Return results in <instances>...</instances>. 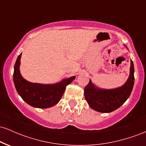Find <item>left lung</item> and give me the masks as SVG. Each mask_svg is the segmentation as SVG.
Masks as SVG:
<instances>
[{"label":"left lung","mask_w":146,"mask_h":146,"mask_svg":"<svg viewBox=\"0 0 146 146\" xmlns=\"http://www.w3.org/2000/svg\"><path fill=\"white\" fill-rule=\"evenodd\" d=\"M134 72L133 62L130 60L128 79L123 86L113 89H102L90 80L84 88V97L90 108L100 113H110L119 108L128 100L133 88Z\"/></svg>","instance_id":"obj_1"}]
</instances>
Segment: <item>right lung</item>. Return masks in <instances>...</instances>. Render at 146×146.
I'll return each mask as SVG.
<instances>
[{
  "mask_svg": "<svg viewBox=\"0 0 146 146\" xmlns=\"http://www.w3.org/2000/svg\"><path fill=\"white\" fill-rule=\"evenodd\" d=\"M22 53L18 56L14 65V82L18 95L27 104L39 108H47L59 102L66 86L75 80V76L64 79L53 84L32 83L23 78L20 72Z\"/></svg>",
  "mask_w": 146,
  "mask_h": 146,
  "instance_id": "obj_1",
  "label": "right lung"
}]
</instances>
